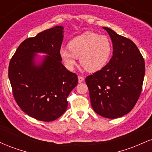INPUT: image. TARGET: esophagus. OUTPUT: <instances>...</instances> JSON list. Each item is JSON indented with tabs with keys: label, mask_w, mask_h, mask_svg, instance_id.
I'll use <instances>...</instances> for the list:
<instances>
[{
	"label": "esophagus",
	"mask_w": 152,
	"mask_h": 152,
	"mask_svg": "<svg viewBox=\"0 0 152 152\" xmlns=\"http://www.w3.org/2000/svg\"><path fill=\"white\" fill-rule=\"evenodd\" d=\"M78 82L79 83H81V82L83 81V80H84V78H83V77H82V76H78Z\"/></svg>",
	"instance_id": "esophagus-1"
}]
</instances>
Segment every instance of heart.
Segmentation results:
<instances>
[{"label":"heart","instance_id":"1","mask_svg":"<svg viewBox=\"0 0 152 152\" xmlns=\"http://www.w3.org/2000/svg\"><path fill=\"white\" fill-rule=\"evenodd\" d=\"M69 50L61 48L60 56L66 67L72 70L76 58L88 72L100 71L109 61L112 51L110 39L104 35L86 32L72 39L68 45Z\"/></svg>","mask_w":152,"mask_h":152}]
</instances>
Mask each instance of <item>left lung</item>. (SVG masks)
<instances>
[{
  "instance_id": "left-lung-1",
  "label": "left lung",
  "mask_w": 152,
  "mask_h": 152,
  "mask_svg": "<svg viewBox=\"0 0 152 152\" xmlns=\"http://www.w3.org/2000/svg\"><path fill=\"white\" fill-rule=\"evenodd\" d=\"M113 43V56L100 71L86 78L96 114L116 118L132 111L140 96L145 74L144 58L130 39L104 27Z\"/></svg>"
}]
</instances>
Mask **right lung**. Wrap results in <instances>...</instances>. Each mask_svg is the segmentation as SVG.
Masks as SVG:
<instances>
[{
	"label": "right lung",
	"mask_w": 152,
	"mask_h": 152,
	"mask_svg": "<svg viewBox=\"0 0 152 152\" xmlns=\"http://www.w3.org/2000/svg\"><path fill=\"white\" fill-rule=\"evenodd\" d=\"M61 26L43 31L24 40L10 59L8 77L13 97L19 107L31 117L52 121L68 106L67 97L78 83V76L62 64L60 50L64 38ZM36 53H44L36 65Z\"/></svg>",
	"instance_id": "right-lung-1"
}]
</instances>
